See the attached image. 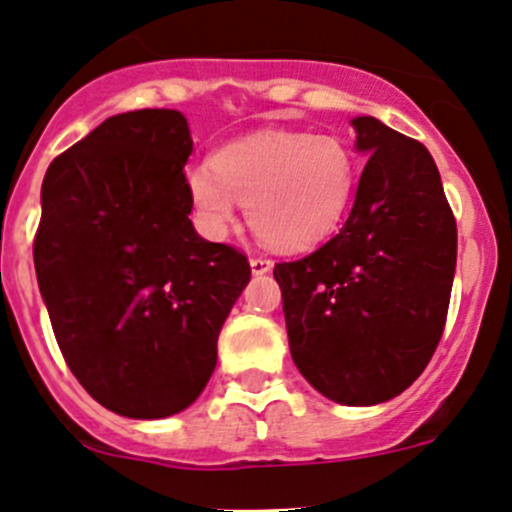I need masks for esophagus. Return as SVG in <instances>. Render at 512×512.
I'll return each mask as SVG.
<instances>
[{
  "label": "esophagus",
  "mask_w": 512,
  "mask_h": 512,
  "mask_svg": "<svg viewBox=\"0 0 512 512\" xmlns=\"http://www.w3.org/2000/svg\"><path fill=\"white\" fill-rule=\"evenodd\" d=\"M250 270L252 275H267V272L272 270V260H267V257H252L250 260Z\"/></svg>",
  "instance_id": "esophagus-1"
}]
</instances>
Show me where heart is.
<instances>
[{
  "mask_svg": "<svg viewBox=\"0 0 512 512\" xmlns=\"http://www.w3.org/2000/svg\"><path fill=\"white\" fill-rule=\"evenodd\" d=\"M356 183L354 153L342 138L262 131L230 143L210 165H195L185 188L208 235L223 237L247 205L252 232L277 250H304L332 235Z\"/></svg>",
  "mask_w": 512,
  "mask_h": 512,
  "instance_id": "obj_1",
  "label": "heart"
}]
</instances>
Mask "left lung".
Returning <instances> with one entry per match:
<instances>
[{"label": "left lung", "mask_w": 512, "mask_h": 512, "mask_svg": "<svg viewBox=\"0 0 512 512\" xmlns=\"http://www.w3.org/2000/svg\"><path fill=\"white\" fill-rule=\"evenodd\" d=\"M366 156L342 230L275 265L299 374L344 406L394 399L421 376L446 324L456 220L426 146L374 116L352 118Z\"/></svg>", "instance_id": "obj_1"}]
</instances>
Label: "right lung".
Here are the masks:
<instances>
[{"mask_svg":"<svg viewBox=\"0 0 512 512\" xmlns=\"http://www.w3.org/2000/svg\"><path fill=\"white\" fill-rule=\"evenodd\" d=\"M188 118H106L49 165L34 267L66 364L108 411L168 418L218 364V337L250 282L242 252L190 223Z\"/></svg>","mask_w":512,"mask_h":512,"instance_id":"add662e5","label":"right lung"}]
</instances>
